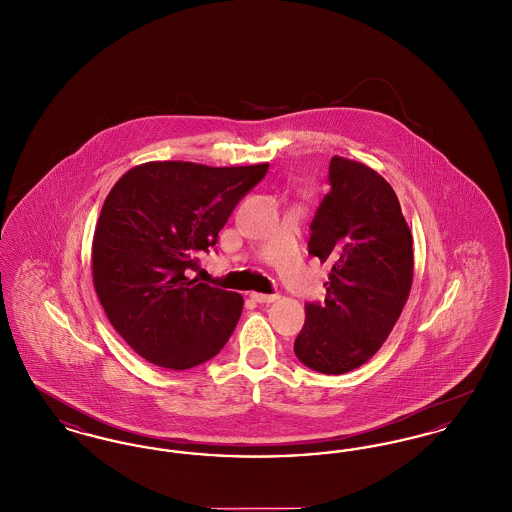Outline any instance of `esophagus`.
Returning a JSON list of instances; mask_svg holds the SVG:
<instances>
[{
  "label": "esophagus",
  "mask_w": 512,
  "mask_h": 512,
  "mask_svg": "<svg viewBox=\"0 0 512 512\" xmlns=\"http://www.w3.org/2000/svg\"><path fill=\"white\" fill-rule=\"evenodd\" d=\"M251 299L253 301H257V303H274V301H278L280 299V295L278 293H251Z\"/></svg>",
  "instance_id": "34e87169"
}]
</instances>
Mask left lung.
Segmentation results:
<instances>
[{
  "instance_id": "1",
  "label": "left lung",
  "mask_w": 512,
  "mask_h": 512,
  "mask_svg": "<svg viewBox=\"0 0 512 512\" xmlns=\"http://www.w3.org/2000/svg\"><path fill=\"white\" fill-rule=\"evenodd\" d=\"M330 192L311 222L309 253L330 265L324 303H305L297 359L345 374L388 340L413 286V236L390 184L363 163L334 155Z\"/></svg>"
}]
</instances>
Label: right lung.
<instances>
[{"mask_svg": "<svg viewBox=\"0 0 512 512\" xmlns=\"http://www.w3.org/2000/svg\"><path fill=\"white\" fill-rule=\"evenodd\" d=\"M267 171L268 163L151 161L122 174L105 197L92 244L94 288L113 328L149 363L186 370L232 336L244 297L186 272Z\"/></svg>", "mask_w": 512, "mask_h": 512, "instance_id": "1", "label": "right lung"}]
</instances>
